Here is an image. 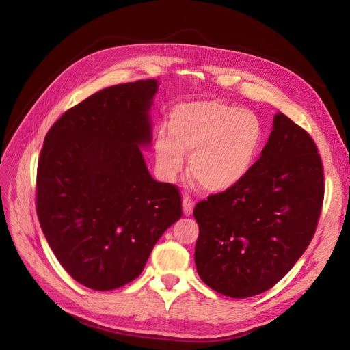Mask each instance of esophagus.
<instances>
[{
  "label": "esophagus",
  "mask_w": 350,
  "mask_h": 350,
  "mask_svg": "<svg viewBox=\"0 0 350 350\" xmlns=\"http://www.w3.org/2000/svg\"><path fill=\"white\" fill-rule=\"evenodd\" d=\"M194 200L189 197L188 194H184V197H183V210H184V215L185 216H189L193 213V210H194Z\"/></svg>",
  "instance_id": "1"
}]
</instances>
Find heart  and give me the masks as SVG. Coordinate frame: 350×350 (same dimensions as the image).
Wrapping results in <instances>:
<instances>
[{
	"instance_id": "b5f03b06",
	"label": "heart",
	"mask_w": 350,
	"mask_h": 350,
	"mask_svg": "<svg viewBox=\"0 0 350 350\" xmlns=\"http://www.w3.org/2000/svg\"><path fill=\"white\" fill-rule=\"evenodd\" d=\"M258 116L220 100L181 103L169 115V130L154 134V154L165 178L174 179L189 157V175L208 193H224L248 176L261 153Z\"/></svg>"
}]
</instances>
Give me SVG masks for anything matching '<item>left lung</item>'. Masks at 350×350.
Returning a JSON list of instances; mask_svg holds the SVG:
<instances>
[{"mask_svg":"<svg viewBox=\"0 0 350 350\" xmlns=\"http://www.w3.org/2000/svg\"><path fill=\"white\" fill-rule=\"evenodd\" d=\"M323 200V162L314 140L276 113L269 142L248 176L194 208L198 276L230 298L271 289L310 245Z\"/></svg>","mask_w":350,"mask_h":350,"instance_id":"obj_1","label":"left lung"}]
</instances>
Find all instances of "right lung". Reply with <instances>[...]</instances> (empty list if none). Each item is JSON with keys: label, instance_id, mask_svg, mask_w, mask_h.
I'll return each instance as SVG.
<instances>
[{"label": "right lung", "instance_id": "add662e5", "mask_svg": "<svg viewBox=\"0 0 350 350\" xmlns=\"http://www.w3.org/2000/svg\"><path fill=\"white\" fill-rule=\"evenodd\" d=\"M157 81L99 90L61 115L40 150L36 211L70 276L112 291L140 276L163 232L183 216L174 184L147 171L149 109Z\"/></svg>", "mask_w": 350, "mask_h": 350}]
</instances>
